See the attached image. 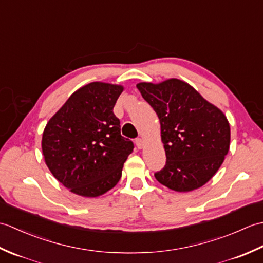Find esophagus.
<instances>
[{
    "mask_svg": "<svg viewBox=\"0 0 263 263\" xmlns=\"http://www.w3.org/2000/svg\"><path fill=\"white\" fill-rule=\"evenodd\" d=\"M136 144H137V147L139 148V149H142L143 148V140L141 138H137L136 139Z\"/></svg>",
    "mask_w": 263,
    "mask_h": 263,
    "instance_id": "1",
    "label": "esophagus"
}]
</instances>
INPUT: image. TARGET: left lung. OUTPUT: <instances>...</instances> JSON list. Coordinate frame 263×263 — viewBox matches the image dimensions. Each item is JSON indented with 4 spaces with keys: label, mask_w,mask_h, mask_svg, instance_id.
<instances>
[{
    "label": "left lung",
    "mask_w": 263,
    "mask_h": 263,
    "mask_svg": "<svg viewBox=\"0 0 263 263\" xmlns=\"http://www.w3.org/2000/svg\"><path fill=\"white\" fill-rule=\"evenodd\" d=\"M137 88L157 113L166 164L155 173L159 183L177 192L202 186L219 170L230 149L226 116L186 82L170 79Z\"/></svg>",
    "instance_id": "left-lung-1"
}]
</instances>
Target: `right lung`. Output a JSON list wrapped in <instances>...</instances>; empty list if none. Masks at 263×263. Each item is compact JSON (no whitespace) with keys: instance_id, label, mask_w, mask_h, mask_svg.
I'll list each match as a JSON object with an SVG mask.
<instances>
[{"instance_id":"right-lung-1","label":"right lung","mask_w":263,"mask_h":263,"mask_svg":"<svg viewBox=\"0 0 263 263\" xmlns=\"http://www.w3.org/2000/svg\"><path fill=\"white\" fill-rule=\"evenodd\" d=\"M123 87L91 82L72 93L43 133L46 165L71 192L95 198L120 181L135 144L113 113Z\"/></svg>"}]
</instances>
